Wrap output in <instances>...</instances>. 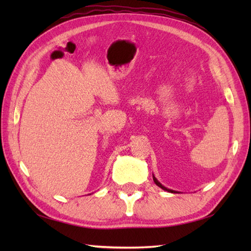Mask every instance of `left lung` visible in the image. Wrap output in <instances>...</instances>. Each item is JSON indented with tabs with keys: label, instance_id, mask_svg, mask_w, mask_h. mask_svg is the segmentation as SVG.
<instances>
[{
	"label": "left lung",
	"instance_id": "1",
	"mask_svg": "<svg viewBox=\"0 0 251 251\" xmlns=\"http://www.w3.org/2000/svg\"><path fill=\"white\" fill-rule=\"evenodd\" d=\"M153 180H154V182H155V184H156L157 186H159V188H161V189H163V190H165V191H167V192H170V193H177V191H174V190H170V189L165 188L164 185H162L161 183L158 182V180H157L155 177H154V176H153Z\"/></svg>",
	"mask_w": 251,
	"mask_h": 251
}]
</instances>
